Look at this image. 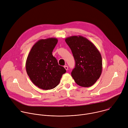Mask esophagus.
<instances>
[{
    "label": "esophagus",
    "mask_w": 128,
    "mask_h": 128,
    "mask_svg": "<svg viewBox=\"0 0 128 128\" xmlns=\"http://www.w3.org/2000/svg\"><path fill=\"white\" fill-rule=\"evenodd\" d=\"M64 68H65V69L66 70H68V66H67V65L64 66Z\"/></svg>",
    "instance_id": "34e87169"
}]
</instances>
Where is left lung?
Returning a JSON list of instances; mask_svg holds the SVG:
<instances>
[{
    "label": "left lung",
    "mask_w": 128,
    "mask_h": 128,
    "mask_svg": "<svg viewBox=\"0 0 128 128\" xmlns=\"http://www.w3.org/2000/svg\"><path fill=\"white\" fill-rule=\"evenodd\" d=\"M76 61L71 76L80 86L89 87L99 78L102 70L101 54L96 46L82 36H71L65 39Z\"/></svg>",
    "instance_id": "left-lung-1"
}]
</instances>
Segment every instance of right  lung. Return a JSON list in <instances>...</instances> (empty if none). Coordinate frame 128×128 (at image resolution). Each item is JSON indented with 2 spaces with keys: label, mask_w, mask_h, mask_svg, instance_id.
<instances>
[{
  "label": "right lung",
  "mask_w": 128,
  "mask_h": 128,
  "mask_svg": "<svg viewBox=\"0 0 128 128\" xmlns=\"http://www.w3.org/2000/svg\"><path fill=\"white\" fill-rule=\"evenodd\" d=\"M58 42L56 38L40 40L32 47L26 60V69L32 82L48 90L57 86L65 69L58 64L52 54Z\"/></svg>",
  "instance_id": "1"
}]
</instances>
